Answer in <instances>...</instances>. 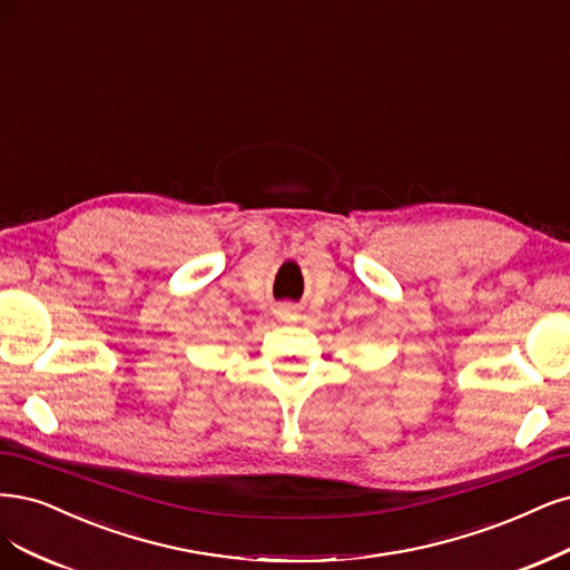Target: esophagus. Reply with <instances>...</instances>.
I'll return each instance as SVG.
<instances>
[{
  "instance_id": "obj_1",
  "label": "esophagus",
  "mask_w": 570,
  "mask_h": 570,
  "mask_svg": "<svg viewBox=\"0 0 570 570\" xmlns=\"http://www.w3.org/2000/svg\"><path fill=\"white\" fill-rule=\"evenodd\" d=\"M292 313H294V311H292L289 306H278V308H276V316L283 318V321H289Z\"/></svg>"
}]
</instances>
